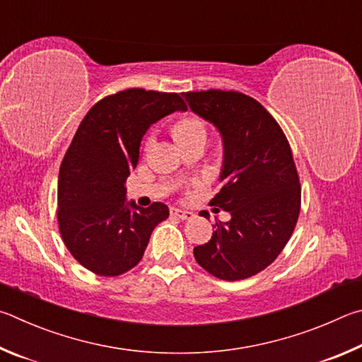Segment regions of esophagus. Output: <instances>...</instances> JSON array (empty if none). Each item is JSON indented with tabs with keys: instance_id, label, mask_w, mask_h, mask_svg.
I'll return each mask as SVG.
<instances>
[{
	"instance_id": "34e87169",
	"label": "esophagus",
	"mask_w": 362,
	"mask_h": 362,
	"mask_svg": "<svg viewBox=\"0 0 362 362\" xmlns=\"http://www.w3.org/2000/svg\"><path fill=\"white\" fill-rule=\"evenodd\" d=\"M171 216H176L182 221H187V219L194 218V213L186 211V210H180V208H171Z\"/></svg>"
}]
</instances>
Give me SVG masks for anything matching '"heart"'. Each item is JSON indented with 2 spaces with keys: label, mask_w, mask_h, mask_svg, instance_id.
<instances>
[{
  "label": "heart",
  "mask_w": 362,
  "mask_h": 362,
  "mask_svg": "<svg viewBox=\"0 0 362 362\" xmlns=\"http://www.w3.org/2000/svg\"><path fill=\"white\" fill-rule=\"evenodd\" d=\"M175 136L177 141H186L195 136H206L205 124L199 117H186L180 120L175 127Z\"/></svg>",
  "instance_id": "obj_1"
}]
</instances>
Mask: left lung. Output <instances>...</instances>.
I'll list each match as a JSON object with an SVG mask.
<instances>
[{"mask_svg": "<svg viewBox=\"0 0 362 362\" xmlns=\"http://www.w3.org/2000/svg\"><path fill=\"white\" fill-rule=\"evenodd\" d=\"M182 97L223 138V187L210 205L230 213L227 223L213 226L210 242L195 246L194 257L221 280H245L269 267L293 235L300 211L293 152L276 120L248 95L206 90Z\"/></svg>", "mask_w": 362, "mask_h": 362, "instance_id": "obj_1", "label": "left lung"}]
</instances>
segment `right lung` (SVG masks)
<instances>
[{"mask_svg": "<svg viewBox=\"0 0 362 362\" xmlns=\"http://www.w3.org/2000/svg\"><path fill=\"white\" fill-rule=\"evenodd\" d=\"M177 93L129 88L100 100L82 119L59 173V227L68 251L87 270L117 276L141 261L168 206L127 202L141 139L152 124L186 111Z\"/></svg>", "mask_w": 362, "mask_h": 362, "instance_id": "1", "label": "right lung"}]
</instances>
